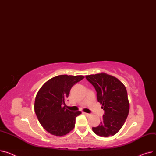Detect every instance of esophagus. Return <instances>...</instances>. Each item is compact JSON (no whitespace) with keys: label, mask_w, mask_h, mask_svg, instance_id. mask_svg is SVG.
<instances>
[{"label":"esophagus","mask_w":156,"mask_h":156,"mask_svg":"<svg viewBox=\"0 0 156 156\" xmlns=\"http://www.w3.org/2000/svg\"><path fill=\"white\" fill-rule=\"evenodd\" d=\"M83 114H85V116H90V114H88V113H86V112H83Z\"/></svg>","instance_id":"esophagus-1"}]
</instances>
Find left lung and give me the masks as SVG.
Returning <instances> with one entry per match:
<instances>
[{"label":"left lung","mask_w":156,"mask_h":156,"mask_svg":"<svg viewBox=\"0 0 156 156\" xmlns=\"http://www.w3.org/2000/svg\"><path fill=\"white\" fill-rule=\"evenodd\" d=\"M85 77L94 87L97 101L104 110L101 124L93 127V132L101 136H113L123 126L129 113L126 87L118 78L104 73Z\"/></svg>","instance_id":"left-lung-1"}]
</instances>
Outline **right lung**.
<instances>
[{"instance_id": "obj_1", "label": "right lung", "mask_w": 156, "mask_h": 156, "mask_svg": "<svg viewBox=\"0 0 156 156\" xmlns=\"http://www.w3.org/2000/svg\"><path fill=\"white\" fill-rule=\"evenodd\" d=\"M83 78L81 75H59L48 80L40 88L34 109L40 123L47 132L61 136L75 128L76 118L81 112L71 111L63 105L72 87Z\"/></svg>"}]
</instances>
